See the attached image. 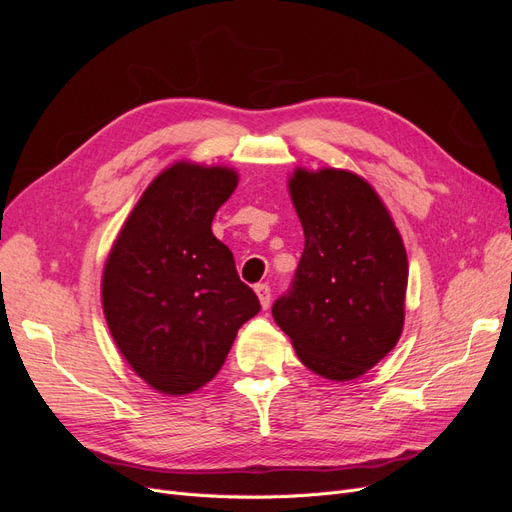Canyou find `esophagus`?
<instances>
[{"label":"esophagus","instance_id":"34e87169","mask_svg":"<svg viewBox=\"0 0 512 512\" xmlns=\"http://www.w3.org/2000/svg\"><path fill=\"white\" fill-rule=\"evenodd\" d=\"M254 290L258 294V301H260L262 309H267L269 303H271V288H269V284H258Z\"/></svg>","mask_w":512,"mask_h":512}]
</instances>
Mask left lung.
Here are the masks:
<instances>
[{
  "label": "left lung",
  "instance_id": "obj_1",
  "mask_svg": "<svg viewBox=\"0 0 512 512\" xmlns=\"http://www.w3.org/2000/svg\"><path fill=\"white\" fill-rule=\"evenodd\" d=\"M288 192L305 250L273 318L309 371L333 382L361 378L404 331V239L378 192L352 170L294 168Z\"/></svg>",
  "mask_w": 512,
  "mask_h": 512
}]
</instances>
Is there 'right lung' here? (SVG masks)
<instances>
[{
    "label": "right lung",
    "mask_w": 512,
    "mask_h": 512,
    "mask_svg": "<svg viewBox=\"0 0 512 512\" xmlns=\"http://www.w3.org/2000/svg\"><path fill=\"white\" fill-rule=\"evenodd\" d=\"M224 164L181 160L153 179L102 271V309L134 374L162 395H190L222 369L237 331L260 312L211 222L235 192Z\"/></svg>",
    "instance_id": "obj_1"
}]
</instances>
